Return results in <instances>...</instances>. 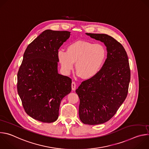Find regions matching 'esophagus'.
<instances>
[{
    "instance_id": "34e87169",
    "label": "esophagus",
    "mask_w": 149,
    "mask_h": 149,
    "mask_svg": "<svg viewBox=\"0 0 149 149\" xmlns=\"http://www.w3.org/2000/svg\"><path fill=\"white\" fill-rule=\"evenodd\" d=\"M71 87H72V90L73 91H74L76 88V83L74 81H73L71 84Z\"/></svg>"
}]
</instances>
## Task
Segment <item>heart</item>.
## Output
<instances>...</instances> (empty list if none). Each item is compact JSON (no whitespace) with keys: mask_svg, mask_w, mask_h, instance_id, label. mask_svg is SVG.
<instances>
[{"mask_svg":"<svg viewBox=\"0 0 149 149\" xmlns=\"http://www.w3.org/2000/svg\"><path fill=\"white\" fill-rule=\"evenodd\" d=\"M57 55L65 74L71 72L76 62L75 69L78 74L85 79H90L101 69L106 58V50L101 44L78 40L68 46L67 51L59 49Z\"/></svg>","mask_w":149,"mask_h":149,"instance_id":"b5f03b06","label":"heart"}]
</instances>
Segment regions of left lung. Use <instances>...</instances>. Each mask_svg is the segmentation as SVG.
I'll use <instances>...</instances> for the list:
<instances>
[{"mask_svg":"<svg viewBox=\"0 0 149 149\" xmlns=\"http://www.w3.org/2000/svg\"><path fill=\"white\" fill-rule=\"evenodd\" d=\"M103 42L107 58L94 77L82 82L76 93L79 100V117L86 124H102L116 113L128 94L130 69L128 56L123 45L113 37L86 33Z\"/></svg>","mask_w":149,"mask_h":149,"instance_id":"8db88e82","label":"left lung"}]
</instances>
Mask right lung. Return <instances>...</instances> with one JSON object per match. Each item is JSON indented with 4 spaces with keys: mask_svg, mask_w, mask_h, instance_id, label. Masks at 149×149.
I'll list each match as a JSON object with an SVG mask.
<instances>
[{
    "mask_svg": "<svg viewBox=\"0 0 149 149\" xmlns=\"http://www.w3.org/2000/svg\"><path fill=\"white\" fill-rule=\"evenodd\" d=\"M70 33L45 30L24 52L17 75V93L26 114L39 121H56L61 100L71 91V79L58 73L57 55Z\"/></svg>",
    "mask_w": 149,
    "mask_h": 149,
    "instance_id": "right-lung-1",
    "label": "right lung"
}]
</instances>
